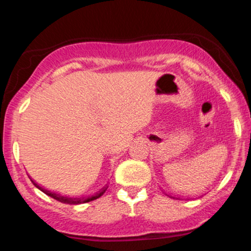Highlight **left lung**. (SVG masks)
Returning <instances> with one entry per match:
<instances>
[{
	"instance_id": "left-lung-1",
	"label": "left lung",
	"mask_w": 251,
	"mask_h": 251,
	"mask_svg": "<svg viewBox=\"0 0 251 251\" xmlns=\"http://www.w3.org/2000/svg\"><path fill=\"white\" fill-rule=\"evenodd\" d=\"M171 198H175V197H171Z\"/></svg>"
}]
</instances>
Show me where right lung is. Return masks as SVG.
<instances>
[{
  "mask_svg": "<svg viewBox=\"0 0 251 251\" xmlns=\"http://www.w3.org/2000/svg\"><path fill=\"white\" fill-rule=\"evenodd\" d=\"M31 181H33V184L36 186L37 189L41 190V191L45 192L46 195L50 196V197L54 198V200L61 201V203H66V204H82V203H87V201H94V200H97V198L101 197V196L105 194V191L108 188L107 185H105L101 190H99V191H98L96 195L91 196V197H87V198H85V197H67V196H61V195H59V194H55V192H51V191H50V190L43 189L42 186H40L39 184H36L34 180H31Z\"/></svg>",
  "mask_w": 251,
  "mask_h": 251,
  "instance_id": "obj_1",
  "label": "right lung"
}]
</instances>
